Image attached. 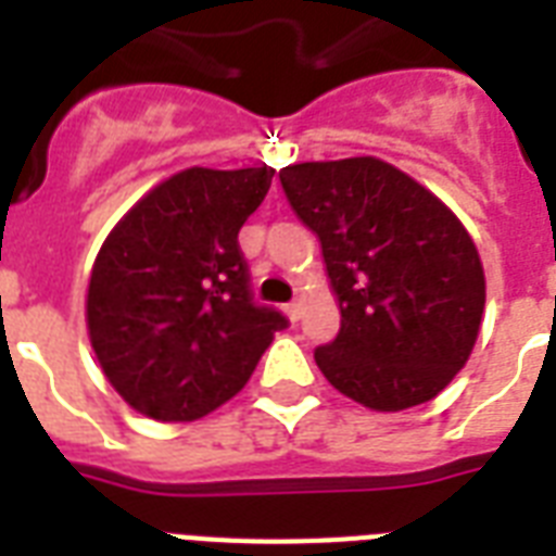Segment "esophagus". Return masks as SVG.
<instances>
[{
    "label": "esophagus",
    "mask_w": 556,
    "mask_h": 556,
    "mask_svg": "<svg viewBox=\"0 0 556 556\" xmlns=\"http://www.w3.org/2000/svg\"><path fill=\"white\" fill-rule=\"evenodd\" d=\"M286 314H288V320L296 323V320H300V314H303V305H300V303H296V300H294V303H288V305H286Z\"/></svg>",
    "instance_id": "obj_1"
}]
</instances>
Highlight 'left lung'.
<instances>
[{"mask_svg": "<svg viewBox=\"0 0 556 556\" xmlns=\"http://www.w3.org/2000/svg\"><path fill=\"white\" fill-rule=\"evenodd\" d=\"M288 204L320 239L340 331L314 361L357 404L397 413L456 378L479 338L484 270L430 190L380 159L294 164Z\"/></svg>", "mask_w": 556, "mask_h": 556, "instance_id": "obj_1", "label": "left lung"}]
</instances>
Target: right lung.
Returning <instances> with one entry per match:
<instances>
[{
  "label": "right lung",
  "mask_w": 556,
  "mask_h": 556,
  "mask_svg": "<svg viewBox=\"0 0 556 556\" xmlns=\"http://www.w3.org/2000/svg\"><path fill=\"white\" fill-rule=\"evenodd\" d=\"M270 167H192L147 192L100 248L89 279L91 349L126 404L195 421L239 392L288 317L253 300L239 230Z\"/></svg>",
  "instance_id": "obj_1"
}]
</instances>
